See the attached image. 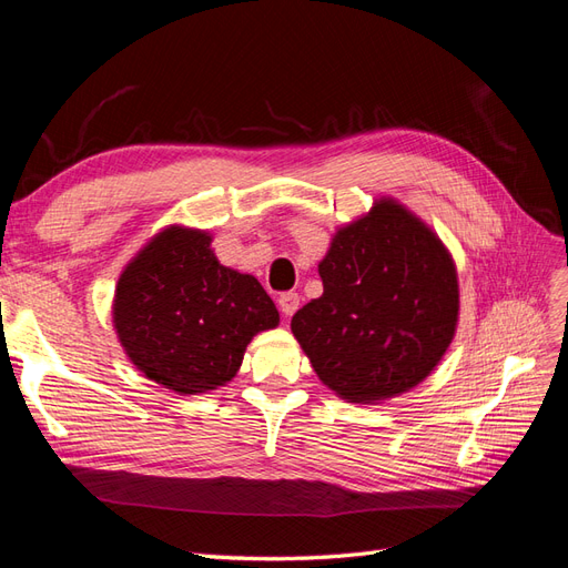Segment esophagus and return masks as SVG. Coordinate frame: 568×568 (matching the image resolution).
<instances>
[{
  "mask_svg": "<svg viewBox=\"0 0 568 568\" xmlns=\"http://www.w3.org/2000/svg\"><path fill=\"white\" fill-rule=\"evenodd\" d=\"M278 310L283 316H293L300 310V295L297 293H283L278 297Z\"/></svg>",
  "mask_w": 568,
  "mask_h": 568,
  "instance_id": "34e87169",
  "label": "esophagus"
}]
</instances>
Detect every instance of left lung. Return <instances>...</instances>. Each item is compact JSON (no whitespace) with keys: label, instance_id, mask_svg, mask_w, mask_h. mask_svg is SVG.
<instances>
[{"label":"left lung","instance_id":"1","mask_svg":"<svg viewBox=\"0 0 568 568\" xmlns=\"http://www.w3.org/2000/svg\"><path fill=\"white\" fill-rule=\"evenodd\" d=\"M323 295L293 316L316 376L349 402L424 381L457 328V273L443 242L383 200L339 231L318 264Z\"/></svg>","mask_w":568,"mask_h":568}]
</instances>
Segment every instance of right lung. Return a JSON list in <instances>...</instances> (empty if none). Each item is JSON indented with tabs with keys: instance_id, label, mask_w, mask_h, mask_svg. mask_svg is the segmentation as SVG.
<instances>
[{
	"instance_id": "1",
	"label": "right lung",
	"mask_w": 568,
	"mask_h": 568,
	"mask_svg": "<svg viewBox=\"0 0 568 568\" xmlns=\"http://www.w3.org/2000/svg\"><path fill=\"white\" fill-rule=\"evenodd\" d=\"M200 231L166 229L119 278L113 323L131 362L169 390L197 395L229 383L252 335L278 326L256 278L219 264Z\"/></svg>"
}]
</instances>
